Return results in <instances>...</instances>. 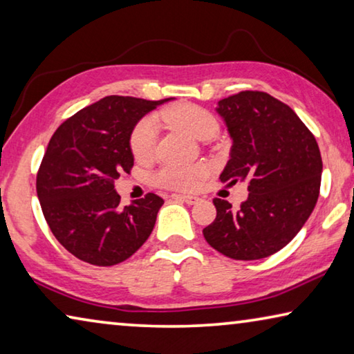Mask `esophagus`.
Returning a JSON list of instances; mask_svg holds the SVG:
<instances>
[{"mask_svg": "<svg viewBox=\"0 0 354 354\" xmlns=\"http://www.w3.org/2000/svg\"><path fill=\"white\" fill-rule=\"evenodd\" d=\"M171 198L184 201V203H187V205H195L198 201L197 197H192V195H181V194H173Z\"/></svg>", "mask_w": 354, "mask_h": 354, "instance_id": "34e87169", "label": "esophagus"}]
</instances>
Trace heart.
<instances>
[{
	"label": "heart",
	"mask_w": 354,
	"mask_h": 354,
	"mask_svg": "<svg viewBox=\"0 0 354 354\" xmlns=\"http://www.w3.org/2000/svg\"><path fill=\"white\" fill-rule=\"evenodd\" d=\"M160 120L165 124L179 129L197 140H207L214 137L218 131L216 116L194 104H176L168 106L160 113ZM159 126L154 118H145L138 122L131 136L132 154L138 160H145L153 156ZM203 165H165L154 175V183L162 187L190 190L195 187L198 178L203 176Z\"/></svg>",
	"instance_id": "1"
}]
</instances>
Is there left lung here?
Wrapping results in <instances>:
<instances>
[{"label":"left lung","mask_w":354,"mask_h":354,"mask_svg":"<svg viewBox=\"0 0 354 354\" xmlns=\"http://www.w3.org/2000/svg\"><path fill=\"white\" fill-rule=\"evenodd\" d=\"M216 111L233 140L221 181H245L249 197L238 209L212 200L217 216L205 239L233 260H260L285 248L312 214L322 154L299 116L268 93L241 91L218 100Z\"/></svg>","instance_id":"left-lung-1"}]
</instances>
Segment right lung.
Returning <instances> with one entry per match:
<instances>
[{
  "label": "right lung",
  "instance_id": "add662e5",
  "mask_svg": "<svg viewBox=\"0 0 354 354\" xmlns=\"http://www.w3.org/2000/svg\"><path fill=\"white\" fill-rule=\"evenodd\" d=\"M168 100L106 96L77 111L50 138L37 197L55 238L78 260L113 266L149 238L164 200L147 194L121 206L115 181L133 165V127Z\"/></svg>",
  "mask_w": 354,
  "mask_h": 354
}]
</instances>
